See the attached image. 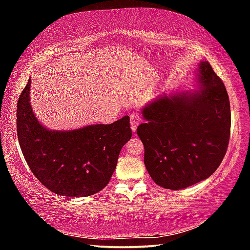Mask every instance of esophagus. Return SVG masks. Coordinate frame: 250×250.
<instances>
[{
	"label": "esophagus",
	"instance_id": "34e87169",
	"mask_svg": "<svg viewBox=\"0 0 250 250\" xmlns=\"http://www.w3.org/2000/svg\"><path fill=\"white\" fill-rule=\"evenodd\" d=\"M141 121V118L137 113H133V115H131L130 117V125H131V130H132V132L134 133L135 131H137V128L139 124H140Z\"/></svg>",
	"mask_w": 250,
	"mask_h": 250
}]
</instances>
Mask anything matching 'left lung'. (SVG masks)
I'll list each match as a JSON object with an SVG mask.
<instances>
[{
  "mask_svg": "<svg viewBox=\"0 0 250 250\" xmlns=\"http://www.w3.org/2000/svg\"><path fill=\"white\" fill-rule=\"evenodd\" d=\"M193 88L162 94L142 107L137 133L145 164L156 184L168 189L206 180L225 156L230 134V104L222 79L200 62Z\"/></svg>",
  "mask_w": 250,
  "mask_h": 250,
  "instance_id": "obj_1",
  "label": "left lung"
}]
</instances>
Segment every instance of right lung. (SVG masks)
<instances>
[{
  "instance_id": "add662e5",
  "label": "right lung",
  "mask_w": 250,
  "mask_h": 250,
  "mask_svg": "<svg viewBox=\"0 0 250 250\" xmlns=\"http://www.w3.org/2000/svg\"><path fill=\"white\" fill-rule=\"evenodd\" d=\"M31 78L21 94L16 128L21 150L33 174L49 191L83 197L107 186L119 153L131 139L130 118L111 125H89L73 130H50L33 111Z\"/></svg>"
}]
</instances>
